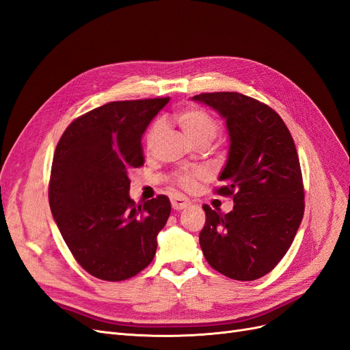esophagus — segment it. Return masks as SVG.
Wrapping results in <instances>:
<instances>
[{"label": "esophagus", "instance_id": "34e87169", "mask_svg": "<svg viewBox=\"0 0 350 350\" xmlns=\"http://www.w3.org/2000/svg\"><path fill=\"white\" fill-rule=\"evenodd\" d=\"M171 203H172V208L179 211V210H184L185 207L189 206V201L185 197L181 196H175L171 198Z\"/></svg>", "mask_w": 350, "mask_h": 350}]
</instances>
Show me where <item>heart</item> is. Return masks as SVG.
<instances>
[{
  "label": "heart",
  "mask_w": 350,
  "mask_h": 350,
  "mask_svg": "<svg viewBox=\"0 0 350 350\" xmlns=\"http://www.w3.org/2000/svg\"><path fill=\"white\" fill-rule=\"evenodd\" d=\"M174 121L179 125L185 135L193 143L198 142H211L217 134V124L216 121L211 118V116L200 108L196 107H189V108H183L174 112L172 115ZM165 131V124L162 121H156L150 130L147 131L146 135V146L147 149L152 150L153 147L157 144V142L161 140V137ZM204 176L203 169H196V171H185V172H179L176 175L178 183L183 187L188 188L191 187L197 179H201Z\"/></svg>",
  "instance_id": "heart-1"
}]
</instances>
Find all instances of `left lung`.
<instances>
[{
  "label": "left lung",
  "mask_w": 350,
  "mask_h": 350,
  "mask_svg": "<svg viewBox=\"0 0 350 350\" xmlns=\"http://www.w3.org/2000/svg\"><path fill=\"white\" fill-rule=\"evenodd\" d=\"M194 102L226 122L229 153L216 189L232 196L221 215L207 204L200 247L207 262L235 280H256L278 266L304 216V185L292 135L278 112L237 92L201 93Z\"/></svg>",
  "instance_id": "left-lung-1"
}]
</instances>
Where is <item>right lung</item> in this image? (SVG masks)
Returning <instances> with one entry per match:
<instances>
[{
  "mask_svg": "<svg viewBox=\"0 0 350 350\" xmlns=\"http://www.w3.org/2000/svg\"><path fill=\"white\" fill-rule=\"evenodd\" d=\"M169 98L109 102L72 121L59 139L49 206L74 258L92 276L121 282L152 262L171 201L131 200L130 172L144 163L142 137Z\"/></svg>",
  "mask_w": 350,
  "mask_h": 350,
  "instance_id": "right-lung-1",
  "label": "right lung"
}]
</instances>
